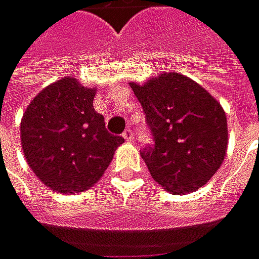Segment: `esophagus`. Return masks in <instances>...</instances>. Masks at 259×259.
I'll return each instance as SVG.
<instances>
[{"label":"esophagus","mask_w":259,"mask_h":259,"mask_svg":"<svg viewBox=\"0 0 259 259\" xmlns=\"http://www.w3.org/2000/svg\"><path fill=\"white\" fill-rule=\"evenodd\" d=\"M122 136H123V139L126 140L128 143H131V141L134 140V134H133V131H131L130 128H126V130L123 131V134H122Z\"/></svg>","instance_id":"1"}]
</instances>
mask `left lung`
I'll use <instances>...</instances> for the list:
<instances>
[{"mask_svg": "<svg viewBox=\"0 0 259 259\" xmlns=\"http://www.w3.org/2000/svg\"><path fill=\"white\" fill-rule=\"evenodd\" d=\"M130 85L155 140V146L141 150L152 178L174 194L205 186L223 165L229 144L221 104L177 72H162L144 83Z\"/></svg>", "mask_w": 259, "mask_h": 259, "instance_id": "8db88e82", "label": "left lung"}]
</instances>
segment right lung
<instances>
[{
  "label": "right lung",
  "instance_id": "1",
  "mask_svg": "<svg viewBox=\"0 0 259 259\" xmlns=\"http://www.w3.org/2000/svg\"><path fill=\"white\" fill-rule=\"evenodd\" d=\"M96 91L66 76L38 93L23 113L20 140L26 162L57 193L91 189L123 143L107 133L104 118L94 110Z\"/></svg>",
  "mask_w": 259,
  "mask_h": 259
}]
</instances>
